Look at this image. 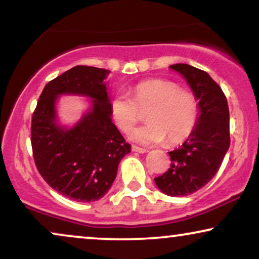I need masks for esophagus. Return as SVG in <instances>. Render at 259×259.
<instances>
[{
  "instance_id": "34e87169",
  "label": "esophagus",
  "mask_w": 259,
  "mask_h": 259,
  "mask_svg": "<svg viewBox=\"0 0 259 259\" xmlns=\"http://www.w3.org/2000/svg\"><path fill=\"white\" fill-rule=\"evenodd\" d=\"M132 151L133 152H138V153H146V152H147L146 148L136 146V145H133V146H132Z\"/></svg>"
}]
</instances>
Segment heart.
Wrapping results in <instances>:
<instances>
[{
  "label": "heart",
  "instance_id": "b5f03b06",
  "mask_svg": "<svg viewBox=\"0 0 259 259\" xmlns=\"http://www.w3.org/2000/svg\"><path fill=\"white\" fill-rule=\"evenodd\" d=\"M146 125L131 133L140 144H158L166 139L176 145L190 137L198 119V101L190 92L182 91L168 80L150 79L133 88V99L119 93L111 101L113 119L123 133H130L147 109Z\"/></svg>",
  "mask_w": 259,
  "mask_h": 259
}]
</instances>
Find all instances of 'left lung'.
I'll use <instances>...</instances> for the list:
<instances>
[{
  "label": "left lung",
  "instance_id": "8db88e82",
  "mask_svg": "<svg viewBox=\"0 0 259 259\" xmlns=\"http://www.w3.org/2000/svg\"><path fill=\"white\" fill-rule=\"evenodd\" d=\"M169 68L190 84L199 101V116L185 143L168 152L171 167L154 182L167 196L184 197L204 187L218 172L230 146V114L225 94L206 72L186 63Z\"/></svg>",
  "mask_w": 259,
  "mask_h": 259
}]
</instances>
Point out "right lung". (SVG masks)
<instances>
[{
	"label": "right lung",
	"instance_id": "add662e5",
	"mask_svg": "<svg viewBox=\"0 0 259 259\" xmlns=\"http://www.w3.org/2000/svg\"><path fill=\"white\" fill-rule=\"evenodd\" d=\"M109 70L75 66L46 84L31 118V148L37 171L52 189L81 203L99 200L111 189L119 162L131 152L112 122L104 80ZM62 94L91 97V109L72 129L57 123L55 104Z\"/></svg>",
	"mask_w": 259,
	"mask_h": 259
}]
</instances>
